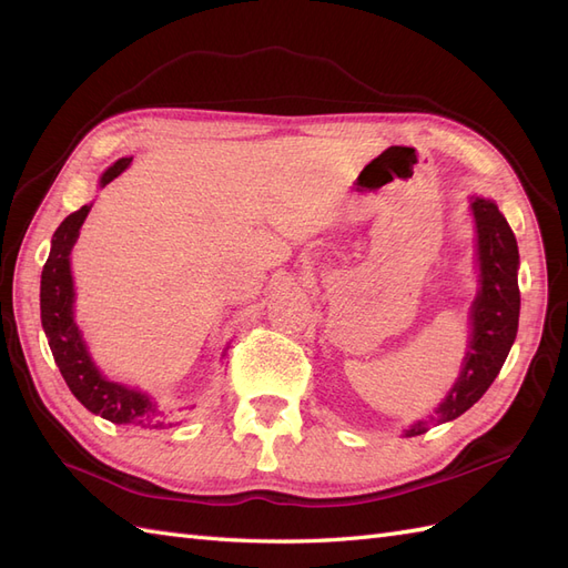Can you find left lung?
Listing matches in <instances>:
<instances>
[{
    "label": "left lung",
    "instance_id": "left-lung-1",
    "mask_svg": "<svg viewBox=\"0 0 568 568\" xmlns=\"http://www.w3.org/2000/svg\"><path fill=\"white\" fill-rule=\"evenodd\" d=\"M478 234V267L480 288L471 305V341L467 357L459 372V379L436 407V417L412 424L405 436H422L436 422H450L464 415L480 395H484L495 376L500 374L514 338L519 329V248L505 215L495 201L476 196L471 201Z\"/></svg>",
    "mask_w": 568,
    "mask_h": 568
}]
</instances>
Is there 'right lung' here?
<instances>
[{"instance_id":"obj_1","label":"right lung","mask_w":568,"mask_h":568,"mask_svg":"<svg viewBox=\"0 0 568 568\" xmlns=\"http://www.w3.org/2000/svg\"><path fill=\"white\" fill-rule=\"evenodd\" d=\"M132 163V159L115 161L99 184L106 186ZM90 213V205L68 215L59 230L51 236V251L42 270L40 282V311L42 326L49 341L54 363L75 398L94 415L113 424H130L140 428H168L173 426L165 412L153 403L144 390L109 382L99 367L92 363L90 351L84 346L82 334L73 320V274H71V251L80 236V227Z\"/></svg>"}]
</instances>
